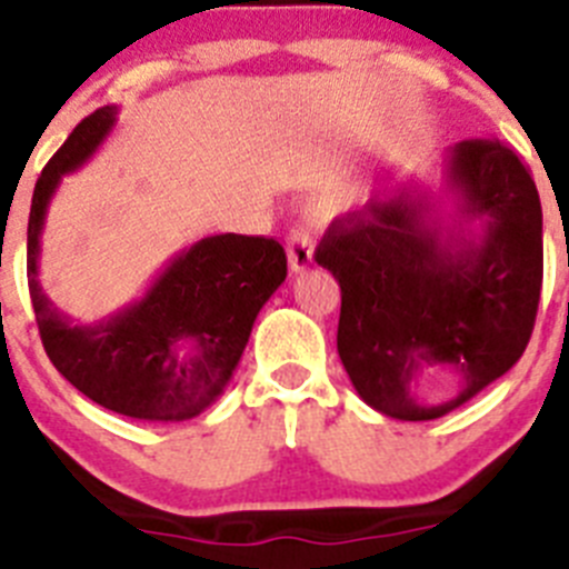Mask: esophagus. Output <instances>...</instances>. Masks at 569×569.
<instances>
[{
    "label": "esophagus",
    "instance_id": "34e87169",
    "mask_svg": "<svg viewBox=\"0 0 569 569\" xmlns=\"http://www.w3.org/2000/svg\"><path fill=\"white\" fill-rule=\"evenodd\" d=\"M286 254H289V269L295 274L306 272V269H309L311 258H315V240H311L309 229H303V227L291 229Z\"/></svg>",
    "mask_w": 569,
    "mask_h": 569
}]
</instances>
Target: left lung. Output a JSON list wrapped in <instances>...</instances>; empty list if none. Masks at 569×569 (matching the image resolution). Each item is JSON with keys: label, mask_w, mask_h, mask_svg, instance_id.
Listing matches in <instances>:
<instances>
[{"label": "left lung", "mask_w": 569, "mask_h": 569, "mask_svg": "<svg viewBox=\"0 0 569 569\" xmlns=\"http://www.w3.org/2000/svg\"><path fill=\"white\" fill-rule=\"evenodd\" d=\"M455 201L445 222L441 198ZM480 232H472V221ZM315 260L340 283L337 351L373 411L425 422L465 406L519 362L541 295V203L525 161L496 138L442 158V192L417 178L335 221ZM425 367H450L458 393L422 403Z\"/></svg>", "instance_id": "1"}]
</instances>
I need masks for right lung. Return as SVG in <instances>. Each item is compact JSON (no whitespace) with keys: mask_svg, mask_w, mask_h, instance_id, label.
<instances>
[{"mask_svg":"<svg viewBox=\"0 0 569 569\" xmlns=\"http://www.w3.org/2000/svg\"><path fill=\"white\" fill-rule=\"evenodd\" d=\"M119 107L87 116L42 170L28 221V289L50 362L101 408L147 422L207 411L232 380L258 311L286 280L272 238L209 234L181 249L144 297L99 322L70 320L39 283L48 207L61 178L81 170L116 127Z\"/></svg>","mask_w":569,"mask_h":569,"instance_id":"1","label":"right lung"}]
</instances>
